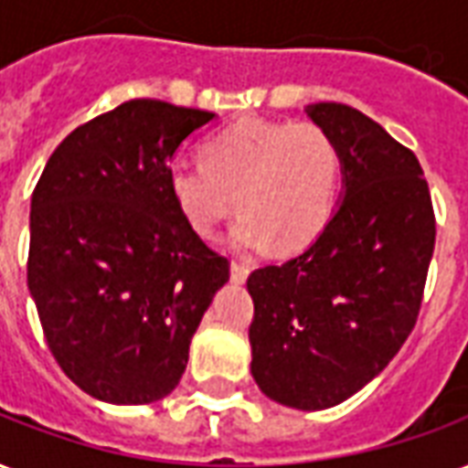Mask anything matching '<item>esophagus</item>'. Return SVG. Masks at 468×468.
I'll return each instance as SVG.
<instances>
[{
  "label": "esophagus",
  "instance_id": "esophagus-1",
  "mask_svg": "<svg viewBox=\"0 0 468 468\" xmlns=\"http://www.w3.org/2000/svg\"><path fill=\"white\" fill-rule=\"evenodd\" d=\"M248 272H250V268H248L245 262H238V261L230 262V278H233L235 282H245Z\"/></svg>",
  "mask_w": 468,
  "mask_h": 468
}]
</instances>
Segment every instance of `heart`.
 Instances as JSON below:
<instances>
[{
	"label": "heart",
	"instance_id": "heart-1",
	"mask_svg": "<svg viewBox=\"0 0 468 468\" xmlns=\"http://www.w3.org/2000/svg\"><path fill=\"white\" fill-rule=\"evenodd\" d=\"M200 158L168 168L173 203L200 238H213L240 207L230 248L297 252L330 220L340 155L317 123L240 119L207 136Z\"/></svg>",
	"mask_w": 468,
	"mask_h": 468
}]
</instances>
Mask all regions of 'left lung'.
I'll return each mask as SVG.
<instances>
[{
	"label": "left lung",
	"instance_id": "8db88e82",
	"mask_svg": "<svg viewBox=\"0 0 468 468\" xmlns=\"http://www.w3.org/2000/svg\"><path fill=\"white\" fill-rule=\"evenodd\" d=\"M307 116L332 138L345 198L304 252L252 270V377L270 399L330 410L372 382L419 317L437 240L431 193L410 148L345 103Z\"/></svg>",
	"mask_w": 468,
	"mask_h": 468
}]
</instances>
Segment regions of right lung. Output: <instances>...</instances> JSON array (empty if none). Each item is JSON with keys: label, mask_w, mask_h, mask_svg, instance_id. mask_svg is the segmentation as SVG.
<instances>
[{"label": "right lung", "mask_w": 468, "mask_h": 468, "mask_svg": "<svg viewBox=\"0 0 468 468\" xmlns=\"http://www.w3.org/2000/svg\"><path fill=\"white\" fill-rule=\"evenodd\" d=\"M213 116L158 99L121 103L74 128L31 193L29 292L54 359L96 399L171 394L230 278L168 190L173 154Z\"/></svg>", "instance_id": "right-lung-1"}]
</instances>
